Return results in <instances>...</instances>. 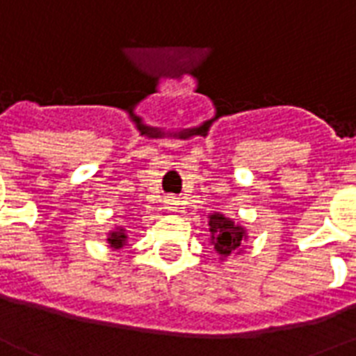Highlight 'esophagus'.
Wrapping results in <instances>:
<instances>
[{"mask_svg": "<svg viewBox=\"0 0 356 356\" xmlns=\"http://www.w3.org/2000/svg\"><path fill=\"white\" fill-rule=\"evenodd\" d=\"M164 203H166V209L170 211V213H177L179 205H181V202H179L177 197H173V196H168Z\"/></svg>", "mask_w": 356, "mask_h": 356, "instance_id": "esophagus-1", "label": "esophagus"}]
</instances>
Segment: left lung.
Masks as SVG:
<instances>
[{
	"mask_svg": "<svg viewBox=\"0 0 356 356\" xmlns=\"http://www.w3.org/2000/svg\"><path fill=\"white\" fill-rule=\"evenodd\" d=\"M209 232L214 250L222 257L235 254L246 241V229L220 213H213L209 216Z\"/></svg>",
	"mask_w": 356,
	"mask_h": 356,
	"instance_id": "obj_1",
	"label": "left lung"
}]
</instances>
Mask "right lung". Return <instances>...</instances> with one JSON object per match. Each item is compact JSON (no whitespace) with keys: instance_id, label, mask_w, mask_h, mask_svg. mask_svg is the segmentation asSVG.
Listing matches in <instances>:
<instances>
[{"instance_id":"1","label":"right lung","mask_w":356,"mask_h":356,"mask_svg":"<svg viewBox=\"0 0 356 356\" xmlns=\"http://www.w3.org/2000/svg\"><path fill=\"white\" fill-rule=\"evenodd\" d=\"M127 229L123 227H118L115 232L108 233V244L112 246L113 250H119V248H123L124 244H127Z\"/></svg>"}]
</instances>
